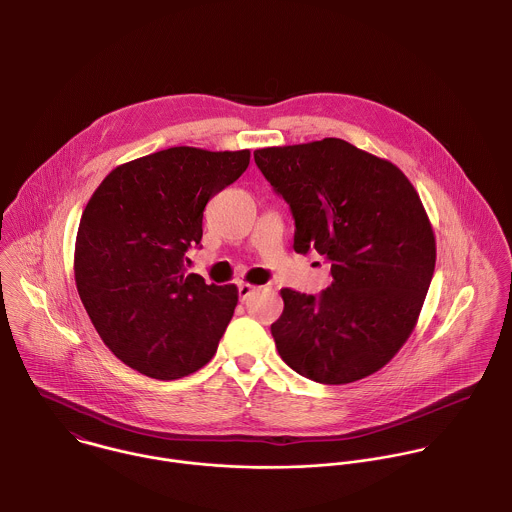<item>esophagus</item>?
<instances>
[{"label":"esophagus","mask_w":512,"mask_h":512,"mask_svg":"<svg viewBox=\"0 0 512 512\" xmlns=\"http://www.w3.org/2000/svg\"><path fill=\"white\" fill-rule=\"evenodd\" d=\"M256 290H258V288L252 286V284H246V282L240 284V286H238V297H240V301H246Z\"/></svg>","instance_id":"34e87169"}]
</instances>
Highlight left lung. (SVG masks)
Listing matches in <instances>:
<instances>
[{"mask_svg":"<svg viewBox=\"0 0 512 512\" xmlns=\"http://www.w3.org/2000/svg\"><path fill=\"white\" fill-rule=\"evenodd\" d=\"M254 159L292 209L293 250H317L333 276L319 295L280 292V357L321 384L380 370L412 335L436 268L420 195L394 163L339 138L264 147Z\"/></svg>","mask_w":512,"mask_h":512,"instance_id":"1","label":"left lung"}]
</instances>
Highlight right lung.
<instances>
[{"label":"right lung","instance_id":"right-lung-1","mask_svg":"<svg viewBox=\"0 0 512 512\" xmlns=\"http://www.w3.org/2000/svg\"><path fill=\"white\" fill-rule=\"evenodd\" d=\"M250 163V149L179 146L112 169L78 224L74 282L104 345L124 365L177 380L207 365L238 303L183 256L201 244L203 211Z\"/></svg>","mask_w":512,"mask_h":512}]
</instances>
